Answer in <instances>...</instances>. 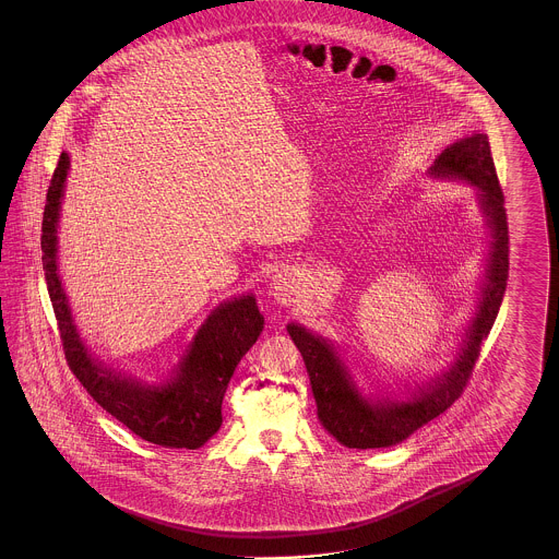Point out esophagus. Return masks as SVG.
<instances>
[{"label": "esophagus", "instance_id": "1", "mask_svg": "<svg viewBox=\"0 0 559 559\" xmlns=\"http://www.w3.org/2000/svg\"><path fill=\"white\" fill-rule=\"evenodd\" d=\"M296 289V280L289 272H280L272 277V296L277 304H289Z\"/></svg>", "mask_w": 559, "mask_h": 559}]
</instances>
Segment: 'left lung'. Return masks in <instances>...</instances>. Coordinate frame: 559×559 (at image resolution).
Instances as JSON below:
<instances>
[{
	"label": "left lung",
	"instance_id": "1",
	"mask_svg": "<svg viewBox=\"0 0 559 559\" xmlns=\"http://www.w3.org/2000/svg\"><path fill=\"white\" fill-rule=\"evenodd\" d=\"M428 174L429 178L462 179L474 186L489 229V250L479 301L474 318L465 328L464 340L452 366L421 385L416 383L414 390H407L404 400H393L390 395L368 397L359 392L332 340H325L299 323H287V333L308 369L321 426L345 448H390L407 440L416 429L443 414L464 392L481 342L498 318L506 294L510 272L508 215L486 133H472L469 138L448 145L436 157Z\"/></svg>",
	"mask_w": 559,
	"mask_h": 559
}]
</instances>
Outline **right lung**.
<instances>
[{
  "label": "right lung",
  "instance_id": "add662e5",
  "mask_svg": "<svg viewBox=\"0 0 559 559\" xmlns=\"http://www.w3.org/2000/svg\"><path fill=\"white\" fill-rule=\"evenodd\" d=\"M68 171L70 155L61 154L41 224V262L66 359L95 402L135 436L162 448L198 450L222 426L227 383L262 333L263 316L255 297L246 294L219 304L162 383H145L97 361L80 337L61 285L58 227Z\"/></svg>",
  "mask_w": 559,
  "mask_h": 559
}]
</instances>
